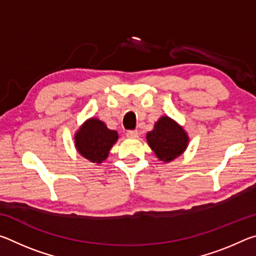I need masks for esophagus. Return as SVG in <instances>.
Masks as SVG:
<instances>
[{
	"instance_id": "1",
	"label": "esophagus",
	"mask_w": 256,
	"mask_h": 256,
	"mask_svg": "<svg viewBox=\"0 0 256 256\" xmlns=\"http://www.w3.org/2000/svg\"><path fill=\"white\" fill-rule=\"evenodd\" d=\"M138 131H128L126 132V136H128V138H138Z\"/></svg>"
}]
</instances>
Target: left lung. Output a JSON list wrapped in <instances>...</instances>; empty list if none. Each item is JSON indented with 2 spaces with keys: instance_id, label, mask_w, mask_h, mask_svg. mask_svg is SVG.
Listing matches in <instances>:
<instances>
[{
  "instance_id": "8db88e82",
  "label": "left lung",
  "mask_w": 256,
  "mask_h": 256,
  "mask_svg": "<svg viewBox=\"0 0 256 256\" xmlns=\"http://www.w3.org/2000/svg\"><path fill=\"white\" fill-rule=\"evenodd\" d=\"M146 142L160 162H170L184 154L190 138L182 125L164 115L154 123L152 131L146 133Z\"/></svg>"
}]
</instances>
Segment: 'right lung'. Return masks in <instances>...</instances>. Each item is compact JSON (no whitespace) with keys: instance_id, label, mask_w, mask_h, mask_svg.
Listing matches in <instances>:
<instances>
[{"instance_id":"obj_1","label":"right lung","mask_w":256,"mask_h":256,"mask_svg":"<svg viewBox=\"0 0 256 256\" xmlns=\"http://www.w3.org/2000/svg\"><path fill=\"white\" fill-rule=\"evenodd\" d=\"M118 140V133L110 130L97 118H90L74 133V146L82 157L94 164L106 160Z\"/></svg>"}]
</instances>
